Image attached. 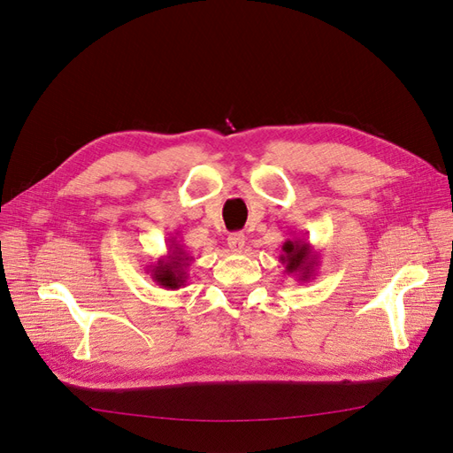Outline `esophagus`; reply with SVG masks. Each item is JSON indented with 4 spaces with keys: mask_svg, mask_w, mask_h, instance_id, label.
<instances>
[{
    "mask_svg": "<svg viewBox=\"0 0 453 453\" xmlns=\"http://www.w3.org/2000/svg\"><path fill=\"white\" fill-rule=\"evenodd\" d=\"M226 243H228V248L232 251H242L243 245H245V236L242 234V232H234V234H230L226 238Z\"/></svg>",
    "mask_w": 453,
    "mask_h": 453,
    "instance_id": "esophagus-1",
    "label": "esophagus"
}]
</instances>
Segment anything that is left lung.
<instances>
[{
	"label": "left lung",
	"instance_id": "1",
	"mask_svg": "<svg viewBox=\"0 0 453 453\" xmlns=\"http://www.w3.org/2000/svg\"><path fill=\"white\" fill-rule=\"evenodd\" d=\"M283 255L280 257L285 272L296 276L298 281H310L315 278V268L319 266V255L311 250L306 238H287L281 245Z\"/></svg>",
	"mask_w": 453,
	"mask_h": 453
}]
</instances>
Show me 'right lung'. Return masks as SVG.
Listing matches in <instances>:
<instances>
[{
	"label": "right lung",
	"mask_w": 453,
	"mask_h": 453,
	"mask_svg": "<svg viewBox=\"0 0 453 453\" xmlns=\"http://www.w3.org/2000/svg\"><path fill=\"white\" fill-rule=\"evenodd\" d=\"M190 260L195 258L185 251L183 243L181 240H177V232H175V236H172V242H170L168 255L157 258V263L149 265L145 272L149 273L150 280L162 287V289L177 291L181 289L188 280L187 268L190 265Z\"/></svg>",
	"instance_id": "add662e5"
}]
</instances>
